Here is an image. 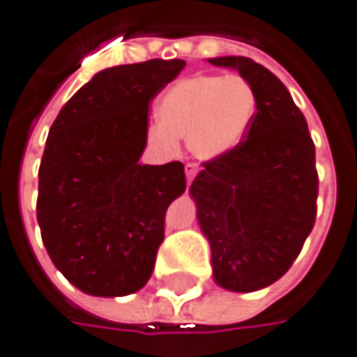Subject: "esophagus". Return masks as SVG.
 Listing matches in <instances>:
<instances>
[{
	"instance_id": "1",
	"label": "esophagus",
	"mask_w": 357,
	"mask_h": 357,
	"mask_svg": "<svg viewBox=\"0 0 357 357\" xmlns=\"http://www.w3.org/2000/svg\"><path fill=\"white\" fill-rule=\"evenodd\" d=\"M185 172H187L188 183H192V178H195V176H197V172H199V167H197L195 162H188L187 167H185Z\"/></svg>"
}]
</instances>
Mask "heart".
I'll use <instances>...</instances> for the list:
<instances>
[{"label":"heart","instance_id":"b5f03b06","mask_svg":"<svg viewBox=\"0 0 357 357\" xmlns=\"http://www.w3.org/2000/svg\"><path fill=\"white\" fill-rule=\"evenodd\" d=\"M255 114L257 92L247 78L195 74L165 90L149 138L165 149H172L176 138H187L197 158L213 160L239 146Z\"/></svg>","mask_w":357,"mask_h":357}]
</instances>
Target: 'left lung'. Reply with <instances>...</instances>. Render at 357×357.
<instances>
[{
	"label": "left lung",
	"instance_id": "1",
	"mask_svg": "<svg viewBox=\"0 0 357 357\" xmlns=\"http://www.w3.org/2000/svg\"><path fill=\"white\" fill-rule=\"evenodd\" d=\"M208 62L235 68L257 92L245 140L203 162L190 185L215 281L249 294L285 275L312 233L319 185L315 146L305 116L275 74L243 56Z\"/></svg>",
	"mask_w": 357,
	"mask_h": 357
}]
</instances>
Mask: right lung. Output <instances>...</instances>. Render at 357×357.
Returning a JSON list of instances; mask_svg holds the SVG:
<instances>
[{
    "label": "right lung",
    "instance_id": "right-lung-1",
    "mask_svg": "<svg viewBox=\"0 0 357 357\" xmlns=\"http://www.w3.org/2000/svg\"><path fill=\"white\" fill-rule=\"evenodd\" d=\"M185 60L98 72L63 104L40 165L38 223L45 251L80 291L134 294L151 279L169 205L185 192L183 162L140 165L149 104Z\"/></svg>",
    "mask_w": 357,
    "mask_h": 357
}]
</instances>
